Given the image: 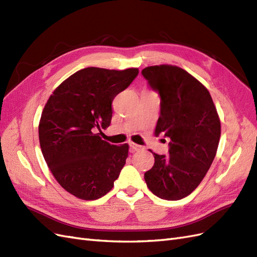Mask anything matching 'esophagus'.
<instances>
[{"instance_id": "34e87169", "label": "esophagus", "mask_w": 257, "mask_h": 257, "mask_svg": "<svg viewBox=\"0 0 257 257\" xmlns=\"http://www.w3.org/2000/svg\"><path fill=\"white\" fill-rule=\"evenodd\" d=\"M142 149V146L141 145H139V144H136V143H134V142H131L130 143V151L131 152H137V151H140Z\"/></svg>"}]
</instances>
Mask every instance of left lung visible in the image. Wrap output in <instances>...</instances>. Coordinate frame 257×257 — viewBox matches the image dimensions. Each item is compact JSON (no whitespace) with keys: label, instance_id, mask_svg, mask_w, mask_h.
Masks as SVG:
<instances>
[{"label":"left lung","instance_id":"1","mask_svg":"<svg viewBox=\"0 0 257 257\" xmlns=\"http://www.w3.org/2000/svg\"><path fill=\"white\" fill-rule=\"evenodd\" d=\"M142 75L161 99L155 136L170 139L169 155L151 151L155 163L144 180L161 199L179 200L194 192L213 163L221 120L209 90L185 70L152 65L142 70Z\"/></svg>","mask_w":257,"mask_h":257}]
</instances>
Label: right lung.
Here are the masks:
<instances>
[{
  "instance_id": "right-lung-1",
  "label": "right lung",
  "mask_w": 257,
  "mask_h": 257,
  "mask_svg": "<svg viewBox=\"0 0 257 257\" xmlns=\"http://www.w3.org/2000/svg\"><path fill=\"white\" fill-rule=\"evenodd\" d=\"M139 69L86 68L50 94L39 124L40 145L50 172L71 195L96 200L114 186L129 145H113L96 133L109 126L114 98L133 83Z\"/></svg>"
}]
</instances>
